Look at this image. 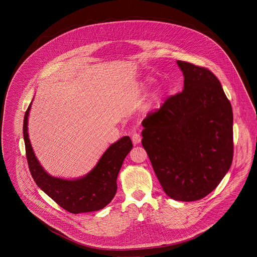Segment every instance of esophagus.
<instances>
[{
	"label": "esophagus",
	"mask_w": 257,
	"mask_h": 257,
	"mask_svg": "<svg viewBox=\"0 0 257 257\" xmlns=\"http://www.w3.org/2000/svg\"><path fill=\"white\" fill-rule=\"evenodd\" d=\"M132 140H133L134 145L137 146V145H139V144L142 142V137H141L140 134L134 133V134H133V137H132Z\"/></svg>",
	"instance_id": "34e87169"
}]
</instances>
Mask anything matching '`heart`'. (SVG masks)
<instances>
[{"label":"heart","instance_id":"b5f03b06","mask_svg":"<svg viewBox=\"0 0 257 257\" xmlns=\"http://www.w3.org/2000/svg\"><path fill=\"white\" fill-rule=\"evenodd\" d=\"M107 121H108V122H107V123H110V122H109V120H107Z\"/></svg>","mask_w":257,"mask_h":257}]
</instances>
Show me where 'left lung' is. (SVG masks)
Wrapping results in <instances>:
<instances>
[{"label":"left lung","mask_w":257,"mask_h":257,"mask_svg":"<svg viewBox=\"0 0 257 257\" xmlns=\"http://www.w3.org/2000/svg\"><path fill=\"white\" fill-rule=\"evenodd\" d=\"M177 64L183 91L147 113L142 144L167 196L192 202L215 190L231 165L233 115L214 74L185 61Z\"/></svg>","instance_id":"1"}]
</instances>
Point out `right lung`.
Returning <instances> with one entry per match:
<instances>
[{
  "instance_id": "add662e5",
  "label": "right lung",
  "mask_w": 257,
  "mask_h": 257,
  "mask_svg": "<svg viewBox=\"0 0 257 257\" xmlns=\"http://www.w3.org/2000/svg\"><path fill=\"white\" fill-rule=\"evenodd\" d=\"M32 103L25 114L23 132L29 168L35 182L56 204L72 214L104 209L116 193L117 174L133 148L130 137H123L110 145L96 166L83 177L69 180L51 176L37 160L29 138L28 122Z\"/></svg>"
}]
</instances>
